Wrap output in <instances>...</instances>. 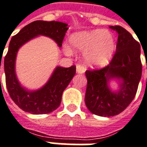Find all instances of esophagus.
<instances>
[{
    "label": "esophagus",
    "instance_id": "obj_1",
    "mask_svg": "<svg viewBox=\"0 0 147 147\" xmlns=\"http://www.w3.org/2000/svg\"><path fill=\"white\" fill-rule=\"evenodd\" d=\"M84 72V69L81 65L76 66V73L77 74H83Z\"/></svg>",
    "mask_w": 147,
    "mask_h": 147
}]
</instances>
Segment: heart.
<instances>
[{
    "instance_id": "heart-1",
    "label": "heart",
    "mask_w": 147,
    "mask_h": 147,
    "mask_svg": "<svg viewBox=\"0 0 147 147\" xmlns=\"http://www.w3.org/2000/svg\"><path fill=\"white\" fill-rule=\"evenodd\" d=\"M71 47L83 52L84 63L92 67H104L109 63L116 50L115 38L107 30L96 29L73 33L69 38ZM65 52L71 55L72 51L66 46Z\"/></svg>"
}]
</instances>
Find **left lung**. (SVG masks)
Wrapping results in <instances>:
<instances>
[{"label":"left lung","instance_id":"8db88e82","mask_svg":"<svg viewBox=\"0 0 147 147\" xmlns=\"http://www.w3.org/2000/svg\"><path fill=\"white\" fill-rule=\"evenodd\" d=\"M118 34L116 53L110 63L100 70L86 71L85 105L95 115L113 117L121 113L132 102L142 77L140 44L121 26H109ZM119 84L112 90L109 84Z\"/></svg>","mask_w":147,"mask_h":147}]
</instances>
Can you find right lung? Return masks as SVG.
I'll use <instances>...</instances> for the list:
<instances>
[{
  "instance_id": "1",
  "label": "right lung",
  "mask_w": 147,
  "mask_h": 147,
  "mask_svg": "<svg viewBox=\"0 0 147 147\" xmlns=\"http://www.w3.org/2000/svg\"><path fill=\"white\" fill-rule=\"evenodd\" d=\"M67 30V24L61 22L35 21L28 24L11 38L4 61L5 82L11 99L23 111L31 114H46L55 110L60 105L63 91L76 74V66L70 67L58 66L42 88L28 90L22 86L16 75L15 64L19 49L29 41L41 35L51 38L61 47Z\"/></svg>"
}]
</instances>
